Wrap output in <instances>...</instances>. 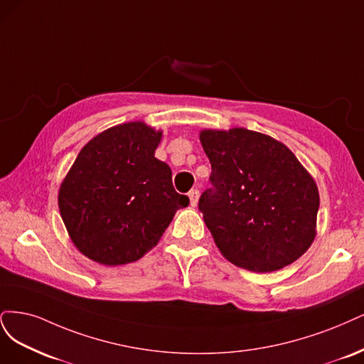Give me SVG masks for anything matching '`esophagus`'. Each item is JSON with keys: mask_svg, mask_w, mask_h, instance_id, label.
<instances>
[{"mask_svg": "<svg viewBox=\"0 0 364 364\" xmlns=\"http://www.w3.org/2000/svg\"><path fill=\"white\" fill-rule=\"evenodd\" d=\"M198 198H199V191L198 189H192L189 192V199H191V205L195 207L198 204Z\"/></svg>", "mask_w": 364, "mask_h": 364, "instance_id": "esophagus-1", "label": "esophagus"}]
</instances>
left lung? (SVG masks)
I'll return each instance as SVG.
<instances>
[{"mask_svg":"<svg viewBox=\"0 0 364 364\" xmlns=\"http://www.w3.org/2000/svg\"><path fill=\"white\" fill-rule=\"evenodd\" d=\"M212 189L198 207L228 262L272 272L306 252L316 236L319 192L284 145L246 128L199 133Z\"/></svg>","mask_w":364,"mask_h":364,"instance_id":"obj_1","label":"left lung"}]
</instances>
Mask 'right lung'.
I'll use <instances>...</instances> for the list:
<instances>
[{"label":"right lung","mask_w":364,"mask_h":364,"mask_svg":"<svg viewBox=\"0 0 364 364\" xmlns=\"http://www.w3.org/2000/svg\"><path fill=\"white\" fill-rule=\"evenodd\" d=\"M161 132L144 122L109 128L85 145L58 191L73 243L87 259L119 266L139 260L189 198L175 192L172 171L154 157Z\"/></svg>","instance_id":"obj_1"}]
</instances>
